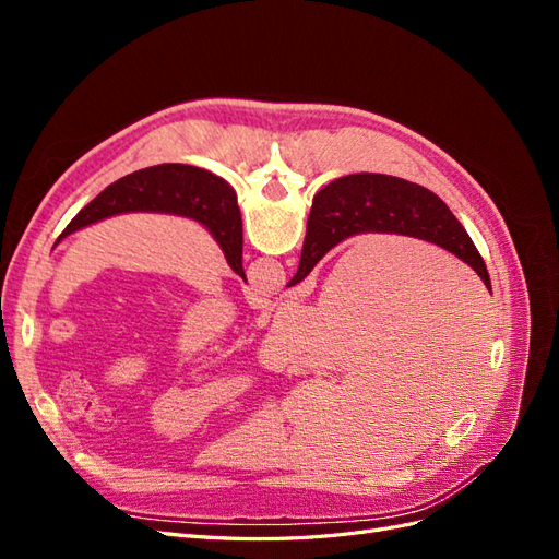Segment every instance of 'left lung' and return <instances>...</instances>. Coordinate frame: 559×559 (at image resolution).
Here are the masks:
<instances>
[{
    "label": "left lung",
    "instance_id": "left-lung-1",
    "mask_svg": "<svg viewBox=\"0 0 559 559\" xmlns=\"http://www.w3.org/2000/svg\"><path fill=\"white\" fill-rule=\"evenodd\" d=\"M126 212H160L193 218L212 233V238L226 253L228 265L247 282L242 270V216L238 195L222 177L181 163L138 170L114 181L91 200L62 230L58 242L79 228Z\"/></svg>",
    "mask_w": 559,
    "mask_h": 559
}]
</instances>
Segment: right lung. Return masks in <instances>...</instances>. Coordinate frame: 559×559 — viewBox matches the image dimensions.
<instances>
[{"mask_svg": "<svg viewBox=\"0 0 559 559\" xmlns=\"http://www.w3.org/2000/svg\"><path fill=\"white\" fill-rule=\"evenodd\" d=\"M359 233H396L433 242L476 270L487 289L492 286L476 245L441 198L419 183L373 173L341 177L314 195L298 273L286 286L306 280L329 249Z\"/></svg>", "mask_w": 559, "mask_h": 559, "instance_id": "add662e5", "label": "right lung"}]
</instances>
